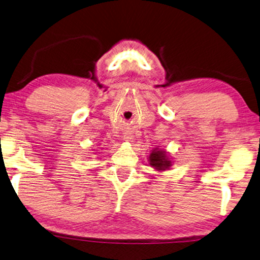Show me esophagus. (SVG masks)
<instances>
[{
    "label": "esophagus",
    "mask_w": 260,
    "mask_h": 260,
    "mask_svg": "<svg viewBox=\"0 0 260 260\" xmlns=\"http://www.w3.org/2000/svg\"><path fill=\"white\" fill-rule=\"evenodd\" d=\"M124 139L127 140V142H130V140L133 139V136H130L129 134H125V135H124Z\"/></svg>",
    "instance_id": "1"
}]
</instances>
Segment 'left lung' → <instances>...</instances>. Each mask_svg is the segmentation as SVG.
<instances>
[{"label":"left lung","mask_w":260,"mask_h":260,"mask_svg":"<svg viewBox=\"0 0 260 260\" xmlns=\"http://www.w3.org/2000/svg\"><path fill=\"white\" fill-rule=\"evenodd\" d=\"M148 161H150L152 167H154L156 170H165L172 166V162H170L167 155H166V152L156 150V148L154 151H152Z\"/></svg>","instance_id":"obj_1"}]
</instances>
